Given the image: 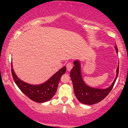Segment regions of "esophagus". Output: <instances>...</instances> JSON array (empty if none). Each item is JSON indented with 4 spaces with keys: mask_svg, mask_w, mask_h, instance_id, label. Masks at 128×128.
Segmentation results:
<instances>
[{
    "mask_svg": "<svg viewBox=\"0 0 128 128\" xmlns=\"http://www.w3.org/2000/svg\"><path fill=\"white\" fill-rule=\"evenodd\" d=\"M66 67H67V71L70 72V70H72L73 68V64H72L71 62H68L66 64Z\"/></svg>",
    "mask_w": 128,
    "mask_h": 128,
    "instance_id": "esophagus-1",
    "label": "esophagus"
}]
</instances>
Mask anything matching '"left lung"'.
<instances>
[{
    "label": "left lung",
    "instance_id": "left-lung-1",
    "mask_svg": "<svg viewBox=\"0 0 128 128\" xmlns=\"http://www.w3.org/2000/svg\"><path fill=\"white\" fill-rule=\"evenodd\" d=\"M116 53L118 54V49L115 46ZM73 68L70 72V78L73 82L74 92L77 99L80 103L86 105H93L102 100L106 97L112 89L118 74L119 64L116 70V76L111 86L106 88H98L91 87L84 81L81 73V65L79 60H74Z\"/></svg>",
    "mask_w": 128,
    "mask_h": 128
}]
</instances>
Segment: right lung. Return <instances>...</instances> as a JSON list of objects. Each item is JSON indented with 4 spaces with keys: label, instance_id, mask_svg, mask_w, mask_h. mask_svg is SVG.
<instances>
[{
    "label": "right lung",
    "instance_id": "1",
    "mask_svg": "<svg viewBox=\"0 0 128 128\" xmlns=\"http://www.w3.org/2000/svg\"><path fill=\"white\" fill-rule=\"evenodd\" d=\"M11 67L12 78L19 89L29 99L38 103L46 102L52 99L56 92L61 76L66 72V67L64 66L44 82L33 85L23 81L16 75L12 63Z\"/></svg>",
    "mask_w": 128,
    "mask_h": 128
}]
</instances>
